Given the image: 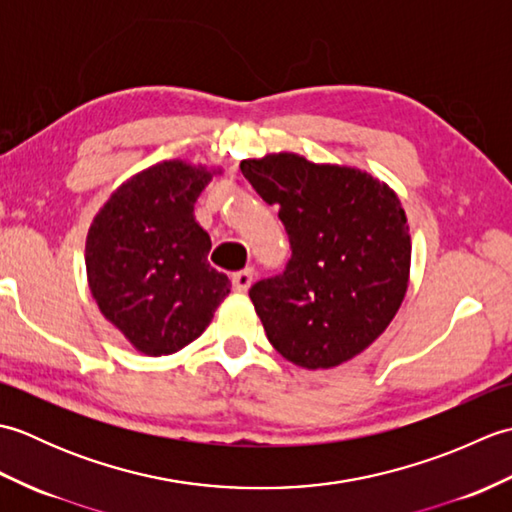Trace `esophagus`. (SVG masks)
<instances>
[{
  "instance_id": "obj_1",
  "label": "esophagus",
  "mask_w": 512,
  "mask_h": 512,
  "mask_svg": "<svg viewBox=\"0 0 512 512\" xmlns=\"http://www.w3.org/2000/svg\"><path fill=\"white\" fill-rule=\"evenodd\" d=\"M253 279H255V270L253 268L239 270V273L233 275V290L239 292V295H244V292L250 288V284H253Z\"/></svg>"
}]
</instances>
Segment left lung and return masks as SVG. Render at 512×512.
I'll list each match as a JSON object with an SVG mask.
<instances>
[{
    "label": "left lung",
    "instance_id": "8db88e82",
    "mask_svg": "<svg viewBox=\"0 0 512 512\" xmlns=\"http://www.w3.org/2000/svg\"><path fill=\"white\" fill-rule=\"evenodd\" d=\"M239 169L279 206L292 248L284 273L248 292L268 341L306 369L350 361L387 330L409 286L411 235L398 195L372 173L292 151Z\"/></svg>",
    "mask_w": 512,
    "mask_h": 512
}]
</instances>
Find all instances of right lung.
Segmentation results:
<instances>
[{"mask_svg": "<svg viewBox=\"0 0 512 512\" xmlns=\"http://www.w3.org/2000/svg\"><path fill=\"white\" fill-rule=\"evenodd\" d=\"M222 169L165 160L118 187L85 239L90 292L103 317L147 356L198 339L231 292L206 262L211 237L193 206Z\"/></svg>", "mask_w": 512, "mask_h": 512, "instance_id": "obj_1", "label": "right lung"}]
</instances>
